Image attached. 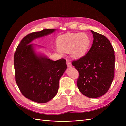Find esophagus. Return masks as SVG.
<instances>
[{
    "label": "esophagus",
    "instance_id": "1",
    "mask_svg": "<svg viewBox=\"0 0 126 126\" xmlns=\"http://www.w3.org/2000/svg\"><path fill=\"white\" fill-rule=\"evenodd\" d=\"M67 65L68 67H71V66H72L71 63L69 62V60H67Z\"/></svg>",
    "mask_w": 126,
    "mask_h": 126
}]
</instances>
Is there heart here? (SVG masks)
Wrapping results in <instances>:
<instances>
[{"mask_svg": "<svg viewBox=\"0 0 126 126\" xmlns=\"http://www.w3.org/2000/svg\"><path fill=\"white\" fill-rule=\"evenodd\" d=\"M57 51L60 54L69 51L72 57L79 58L86 54L90 47V39L85 33H70L60 36L57 39Z\"/></svg>", "mask_w": 126, "mask_h": 126, "instance_id": "1", "label": "heart"}]
</instances>
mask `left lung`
<instances>
[{"label":"left lung","mask_w":126,"mask_h":126,"mask_svg":"<svg viewBox=\"0 0 126 126\" xmlns=\"http://www.w3.org/2000/svg\"><path fill=\"white\" fill-rule=\"evenodd\" d=\"M94 40L87 54L72 62L79 72V91L90 98L101 97L109 90L115 75V51L107 38L91 30Z\"/></svg>","instance_id":"obj_1"}]
</instances>
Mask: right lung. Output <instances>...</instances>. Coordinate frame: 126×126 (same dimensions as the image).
Segmentation results:
<instances>
[{
	"mask_svg": "<svg viewBox=\"0 0 126 126\" xmlns=\"http://www.w3.org/2000/svg\"><path fill=\"white\" fill-rule=\"evenodd\" d=\"M55 30L46 29L28 34L21 40L14 54L15 81L23 96L36 102L46 103L56 96L59 79L67 67L63 58L53 61L38 56L30 44Z\"/></svg>",
	"mask_w": 126,
	"mask_h": 126,
	"instance_id": "1",
	"label": "right lung"
}]
</instances>
